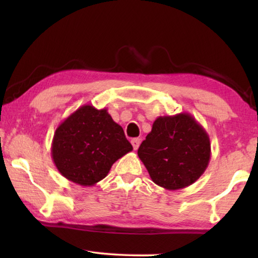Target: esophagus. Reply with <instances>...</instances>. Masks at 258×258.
<instances>
[{
	"mask_svg": "<svg viewBox=\"0 0 258 258\" xmlns=\"http://www.w3.org/2000/svg\"><path fill=\"white\" fill-rule=\"evenodd\" d=\"M131 143H132L133 149L134 150H138V148L140 146V139H132V141H131Z\"/></svg>",
	"mask_w": 258,
	"mask_h": 258,
	"instance_id": "obj_1",
	"label": "esophagus"
}]
</instances>
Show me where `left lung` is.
<instances>
[{"instance_id": "8db88e82", "label": "left lung", "mask_w": 258, "mask_h": 258, "mask_svg": "<svg viewBox=\"0 0 258 258\" xmlns=\"http://www.w3.org/2000/svg\"><path fill=\"white\" fill-rule=\"evenodd\" d=\"M151 180L166 190L191 185L206 171L211 141L190 113L160 116L138 150Z\"/></svg>"}]
</instances>
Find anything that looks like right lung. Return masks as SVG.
<instances>
[{
	"label": "right lung",
	"mask_w": 258,
	"mask_h": 258,
	"mask_svg": "<svg viewBox=\"0 0 258 258\" xmlns=\"http://www.w3.org/2000/svg\"><path fill=\"white\" fill-rule=\"evenodd\" d=\"M133 147L107 109L84 104L56 127L51 155L62 176L91 186L108 175L112 164Z\"/></svg>",
	"instance_id": "obj_1"
}]
</instances>
